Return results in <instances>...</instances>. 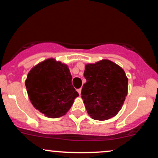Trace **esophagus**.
<instances>
[{
	"label": "esophagus",
	"mask_w": 158,
	"mask_h": 158,
	"mask_svg": "<svg viewBox=\"0 0 158 158\" xmlns=\"http://www.w3.org/2000/svg\"><path fill=\"white\" fill-rule=\"evenodd\" d=\"M81 88H79V89H77V92H78V93H79V95H80V94H81Z\"/></svg>",
	"instance_id": "esophagus-1"
}]
</instances>
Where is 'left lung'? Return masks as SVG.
<instances>
[{
  "mask_svg": "<svg viewBox=\"0 0 158 158\" xmlns=\"http://www.w3.org/2000/svg\"><path fill=\"white\" fill-rule=\"evenodd\" d=\"M85 68L87 81L81 95L88 114L96 120H106L117 115L128 94L124 70L108 59L88 64Z\"/></svg>",
  "mask_w": 158,
  "mask_h": 158,
  "instance_id": "1",
  "label": "left lung"
}]
</instances>
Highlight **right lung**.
<instances>
[{
  "mask_svg": "<svg viewBox=\"0 0 158 158\" xmlns=\"http://www.w3.org/2000/svg\"><path fill=\"white\" fill-rule=\"evenodd\" d=\"M68 65L48 59L33 67L25 81L30 102L49 118L64 116L79 94Z\"/></svg>",
  "mask_w": 158,
  "mask_h": 158,
  "instance_id": "obj_1",
  "label": "right lung"
}]
</instances>
